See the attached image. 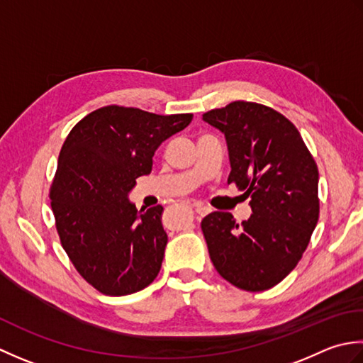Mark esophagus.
Here are the masks:
<instances>
[{
	"mask_svg": "<svg viewBox=\"0 0 363 363\" xmlns=\"http://www.w3.org/2000/svg\"><path fill=\"white\" fill-rule=\"evenodd\" d=\"M192 208H194L196 214H199V216H205V214L210 213V208H206V206H203L202 203H199V202L192 203Z\"/></svg>",
	"mask_w": 363,
	"mask_h": 363,
	"instance_id": "34e87169",
	"label": "esophagus"
}]
</instances>
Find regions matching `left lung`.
I'll use <instances>...</instances> for the list:
<instances>
[{
    "label": "left lung",
    "instance_id": "1",
    "mask_svg": "<svg viewBox=\"0 0 363 363\" xmlns=\"http://www.w3.org/2000/svg\"><path fill=\"white\" fill-rule=\"evenodd\" d=\"M203 121L225 135L227 183L244 191L252 208L241 224L224 211L202 219L210 258L241 290H269L299 263L320 218L316 162L298 128L260 103L232 101Z\"/></svg>",
    "mask_w": 363,
    "mask_h": 363
}]
</instances>
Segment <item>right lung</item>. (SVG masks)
I'll list each match as a JSON object with an SVG mask.
<instances>
[{"mask_svg":"<svg viewBox=\"0 0 363 363\" xmlns=\"http://www.w3.org/2000/svg\"><path fill=\"white\" fill-rule=\"evenodd\" d=\"M191 121L192 114L109 105L83 117L64 140L51 210L70 262L97 291L125 296L157 279L167 244L162 206L138 211L128 192L138 177L150 174L162 140Z\"/></svg>","mask_w":363,"mask_h":363,"instance_id":"1","label":"right lung"}]
</instances>
